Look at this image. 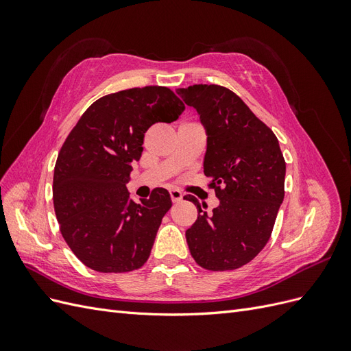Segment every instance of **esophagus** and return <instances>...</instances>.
<instances>
[{
    "instance_id": "obj_1",
    "label": "esophagus",
    "mask_w": 351,
    "mask_h": 351,
    "mask_svg": "<svg viewBox=\"0 0 351 351\" xmlns=\"http://www.w3.org/2000/svg\"><path fill=\"white\" fill-rule=\"evenodd\" d=\"M169 196H171V200L174 204H178V202L183 200V195L182 192H178V190H171V192H169Z\"/></svg>"
}]
</instances>
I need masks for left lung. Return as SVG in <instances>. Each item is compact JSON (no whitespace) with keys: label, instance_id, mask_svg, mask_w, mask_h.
Returning a JSON list of instances; mask_svg holds the SVG:
<instances>
[{"label":"left lung","instance_id":"1","mask_svg":"<svg viewBox=\"0 0 351 351\" xmlns=\"http://www.w3.org/2000/svg\"><path fill=\"white\" fill-rule=\"evenodd\" d=\"M177 93L205 125L204 173L212 178L209 187L219 199L208 214L195 196L186 197L199 210L186 231L190 253L209 271L241 268L268 243L282 204L285 161L278 139L224 86L193 84Z\"/></svg>","mask_w":351,"mask_h":351}]
</instances>
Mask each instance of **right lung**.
Segmentation results:
<instances>
[{
    "label": "right lung",
    "instance_id": "obj_1",
    "mask_svg": "<svg viewBox=\"0 0 351 351\" xmlns=\"http://www.w3.org/2000/svg\"><path fill=\"white\" fill-rule=\"evenodd\" d=\"M184 104L164 86L120 90L95 101L62 143L52 183L60 231L71 252L98 272L143 267L156 231L171 208L165 189L141 204L129 200L125 183L155 123H171Z\"/></svg>",
    "mask_w": 351,
    "mask_h": 351
}]
</instances>
